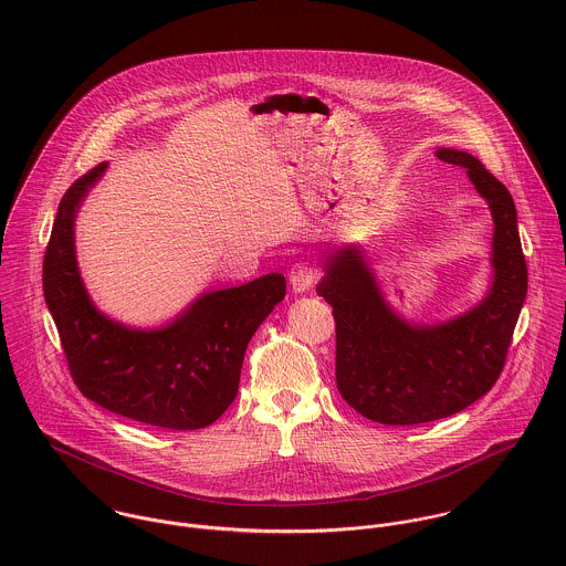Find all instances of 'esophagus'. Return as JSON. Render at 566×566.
<instances>
[{"mask_svg":"<svg viewBox=\"0 0 566 566\" xmlns=\"http://www.w3.org/2000/svg\"><path fill=\"white\" fill-rule=\"evenodd\" d=\"M316 268H312L310 263H296L292 270H290V285L296 294H303L307 292L314 281H316Z\"/></svg>","mask_w":566,"mask_h":566,"instance_id":"obj_1","label":"esophagus"}]
</instances>
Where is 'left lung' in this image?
Here are the masks:
<instances>
[{
	"instance_id": "1",
	"label": "left lung",
	"mask_w": 566,
	"mask_h": 566,
	"mask_svg": "<svg viewBox=\"0 0 566 566\" xmlns=\"http://www.w3.org/2000/svg\"><path fill=\"white\" fill-rule=\"evenodd\" d=\"M440 161L467 169L492 216V279L471 310L413 323L386 298L361 245L335 250L318 296L335 318V381L342 399L381 424H418L482 399L505 364L527 294V265L510 191L473 155L438 148Z\"/></svg>"
}]
</instances>
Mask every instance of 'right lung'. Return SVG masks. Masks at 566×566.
I'll return each mask as SVG.
<instances>
[{"label":"right lung","mask_w":566,"mask_h":566,"mask_svg":"<svg viewBox=\"0 0 566 566\" xmlns=\"http://www.w3.org/2000/svg\"><path fill=\"white\" fill-rule=\"evenodd\" d=\"M99 163L59 205L43 261V294L72 377L93 403L163 429L216 422L235 401L250 337L285 298V276L200 294L161 326H130L91 301L76 256V218L104 176Z\"/></svg>","instance_id":"add662e5"}]
</instances>
